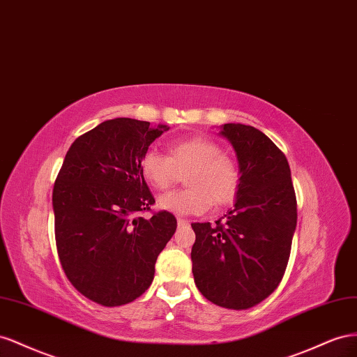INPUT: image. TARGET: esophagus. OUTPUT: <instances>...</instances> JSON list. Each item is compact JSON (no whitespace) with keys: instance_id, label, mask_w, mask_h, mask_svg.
Segmentation results:
<instances>
[{"instance_id":"1","label":"esophagus","mask_w":357,"mask_h":357,"mask_svg":"<svg viewBox=\"0 0 357 357\" xmlns=\"http://www.w3.org/2000/svg\"><path fill=\"white\" fill-rule=\"evenodd\" d=\"M190 221L185 218H178V226H187Z\"/></svg>"}]
</instances>
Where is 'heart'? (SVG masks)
<instances>
[{
  "label": "heart",
  "mask_w": 357,
  "mask_h": 357,
  "mask_svg": "<svg viewBox=\"0 0 357 357\" xmlns=\"http://www.w3.org/2000/svg\"><path fill=\"white\" fill-rule=\"evenodd\" d=\"M169 155L148 149L139 160L142 176L158 191L169 190L185 172L187 188L158 199V208L176 215H200L213 206H226L235 200L241 172L236 161L222 154L215 140L195 136L170 142Z\"/></svg>",
  "instance_id": "heart-1"
}]
</instances>
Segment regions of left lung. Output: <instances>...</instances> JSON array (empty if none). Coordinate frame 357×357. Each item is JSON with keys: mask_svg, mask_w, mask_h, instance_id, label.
I'll return each mask as SVG.
<instances>
[{"mask_svg": "<svg viewBox=\"0 0 357 357\" xmlns=\"http://www.w3.org/2000/svg\"><path fill=\"white\" fill-rule=\"evenodd\" d=\"M235 148L241 184L235 206L211 222H192V275L199 291L229 310H248L278 287L298 221L286 155L260 130L224 124Z\"/></svg>", "mask_w": 357, "mask_h": 357, "instance_id": "obj_1", "label": "left lung"}]
</instances>
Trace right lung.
I'll return each mask as SVG.
<instances>
[{
    "label": "right lung",
    "instance_id": "add662e5",
    "mask_svg": "<svg viewBox=\"0 0 357 357\" xmlns=\"http://www.w3.org/2000/svg\"><path fill=\"white\" fill-rule=\"evenodd\" d=\"M167 126L115 118L79 136L56 176L52 205L55 241L68 281L103 307L133 302L154 280L158 254L176 230L167 211L152 213L155 199L139 160Z\"/></svg>",
    "mask_w": 357,
    "mask_h": 357
}]
</instances>
